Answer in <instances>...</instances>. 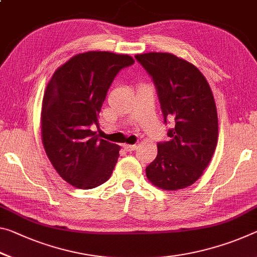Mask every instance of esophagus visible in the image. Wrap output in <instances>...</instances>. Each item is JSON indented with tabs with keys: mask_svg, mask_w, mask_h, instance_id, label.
I'll return each instance as SVG.
<instances>
[{
	"mask_svg": "<svg viewBox=\"0 0 257 257\" xmlns=\"http://www.w3.org/2000/svg\"><path fill=\"white\" fill-rule=\"evenodd\" d=\"M123 148L125 151H128V152H132V151H135L137 149V145L134 144V145H129V144H124Z\"/></svg>",
	"mask_w": 257,
	"mask_h": 257,
	"instance_id": "obj_1",
	"label": "esophagus"
}]
</instances>
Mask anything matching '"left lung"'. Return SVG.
Here are the masks:
<instances>
[{
	"mask_svg": "<svg viewBox=\"0 0 257 257\" xmlns=\"http://www.w3.org/2000/svg\"><path fill=\"white\" fill-rule=\"evenodd\" d=\"M135 58L152 77L165 123H174L167 132L169 141L158 143V156L146 167V176L162 190L184 189L200 178L216 149L213 92L194 65L175 55L149 52Z\"/></svg>",
	"mask_w": 257,
	"mask_h": 257,
	"instance_id": "obj_1",
	"label": "left lung"
}]
</instances>
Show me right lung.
<instances>
[{
  "mask_svg": "<svg viewBox=\"0 0 257 257\" xmlns=\"http://www.w3.org/2000/svg\"><path fill=\"white\" fill-rule=\"evenodd\" d=\"M135 63L128 55L89 51L57 70L47 85L41 113L42 143L64 181L89 190L111 177L120 146L100 140L98 115L114 77Z\"/></svg>",
  "mask_w": 257,
  "mask_h": 257,
  "instance_id": "right-lung-1",
  "label": "right lung"
}]
</instances>
